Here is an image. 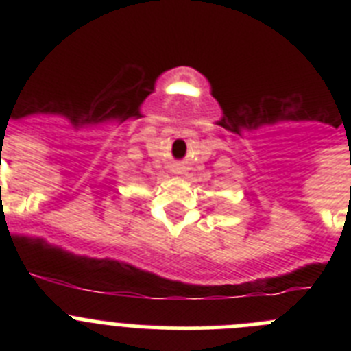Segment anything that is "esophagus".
Wrapping results in <instances>:
<instances>
[{
  "mask_svg": "<svg viewBox=\"0 0 351 351\" xmlns=\"http://www.w3.org/2000/svg\"><path fill=\"white\" fill-rule=\"evenodd\" d=\"M170 172H172L173 176H182V173L186 172V167L182 165V163H173V165L170 167Z\"/></svg>",
  "mask_w": 351,
  "mask_h": 351,
  "instance_id": "obj_1",
  "label": "esophagus"
}]
</instances>
